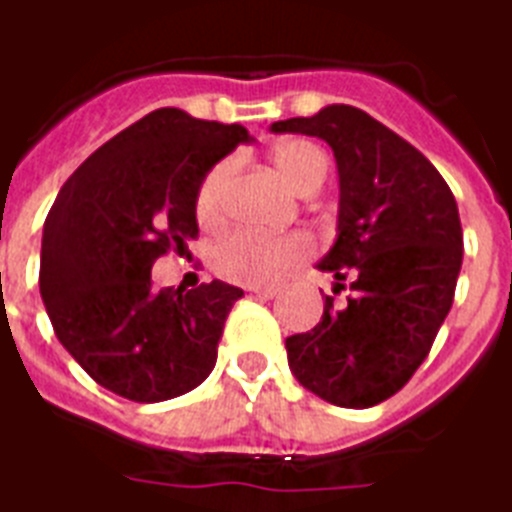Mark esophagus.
Wrapping results in <instances>:
<instances>
[{
	"label": "esophagus",
	"mask_w": 512,
	"mask_h": 512,
	"mask_svg": "<svg viewBox=\"0 0 512 512\" xmlns=\"http://www.w3.org/2000/svg\"><path fill=\"white\" fill-rule=\"evenodd\" d=\"M248 291L256 293V296H264V299H275L277 293L283 291V283H264V285H248Z\"/></svg>",
	"instance_id": "1"
}]
</instances>
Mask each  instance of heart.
Here are the masks:
<instances>
[{
  "instance_id": "obj_1",
  "label": "heart",
  "mask_w": 512,
  "mask_h": 512,
  "mask_svg": "<svg viewBox=\"0 0 512 512\" xmlns=\"http://www.w3.org/2000/svg\"><path fill=\"white\" fill-rule=\"evenodd\" d=\"M277 173L299 194L320 189L328 176V160L320 146L312 141H288L272 152ZM232 178V162L224 160L202 178L197 189V219L205 227H219L224 219L227 186ZM312 251L307 237L301 235H264L253 229L232 232L213 248V269L232 283L264 285L277 280Z\"/></svg>"
}]
</instances>
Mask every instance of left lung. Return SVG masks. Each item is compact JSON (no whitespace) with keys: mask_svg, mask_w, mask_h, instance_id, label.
I'll return each instance as SVG.
<instances>
[{"mask_svg":"<svg viewBox=\"0 0 512 512\" xmlns=\"http://www.w3.org/2000/svg\"><path fill=\"white\" fill-rule=\"evenodd\" d=\"M272 133L323 138L339 170V224L318 269L344 304L285 339L293 376L342 408L382 403L414 376L454 301L462 269L457 200L433 162L363 109L331 104L315 117L272 122Z\"/></svg>","mask_w":512,"mask_h":512,"instance_id":"8db88e82","label":"left lung"}]
</instances>
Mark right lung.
<instances>
[{
  "mask_svg": "<svg viewBox=\"0 0 512 512\" xmlns=\"http://www.w3.org/2000/svg\"><path fill=\"white\" fill-rule=\"evenodd\" d=\"M251 136L243 125L157 109L79 165L47 213L39 293L69 355L106 390L160 403L216 366L243 288L152 285V264L197 237V189Z\"/></svg>",
  "mask_w": 512,
  "mask_h": 512,
  "instance_id": "add662e5",
  "label": "right lung"
}]
</instances>
